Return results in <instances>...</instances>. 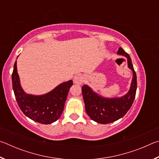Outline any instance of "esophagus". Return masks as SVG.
<instances>
[{"mask_svg": "<svg viewBox=\"0 0 159 159\" xmlns=\"http://www.w3.org/2000/svg\"><path fill=\"white\" fill-rule=\"evenodd\" d=\"M85 81V78L82 75H78V76H75L74 79V83L78 85H81Z\"/></svg>", "mask_w": 159, "mask_h": 159, "instance_id": "1", "label": "esophagus"}]
</instances>
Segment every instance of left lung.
I'll return each instance as SVG.
<instances>
[{"mask_svg":"<svg viewBox=\"0 0 159 159\" xmlns=\"http://www.w3.org/2000/svg\"><path fill=\"white\" fill-rule=\"evenodd\" d=\"M117 53L127 58L128 66L133 74L130 88L126 95L121 98H104L93 92L87 85L82 86L86 113L91 119L102 124L114 122L124 116L130 109L136 95L137 76L130 55L122 48H118Z\"/></svg>","mask_w":159,"mask_h":159,"instance_id":"obj_1","label":"left lung"}]
</instances>
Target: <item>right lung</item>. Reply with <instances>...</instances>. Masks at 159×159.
Returning <instances> with one entry per match:
<instances>
[{"label": "right lung", "instance_id": "add662e5", "mask_svg": "<svg viewBox=\"0 0 159 159\" xmlns=\"http://www.w3.org/2000/svg\"><path fill=\"white\" fill-rule=\"evenodd\" d=\"M12 81L16 100L21 111L31 120L42 124H50L60 117L69 90L73 85L72 80H70L61 83L45 95L26 94L21 87L17 61L14 64Z\"/></svg>", "mask_w": 159, "mask_h": 159}]
</instances>
